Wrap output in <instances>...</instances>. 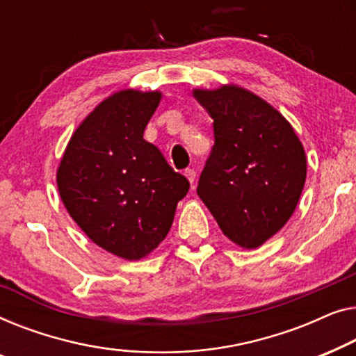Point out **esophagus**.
Listing matches in <instances>:
<instances>
[{
    "mask_svg": "<svg viewBox=\"0 0 356 356\" xmlns=\"http://www.w3.org/2000/svg\"><path fill=\"white\" fill-rule=\"evenodd\" d=\"M184 174H185V177L190 180V184L195 182V177H197V171H195L193 168H187V169H185Z\"/></svg>",
    "mask_w": 356,
    "mask_h": 356,
    "instance_id": "esophagus-1",
    "label": "esophagus"
}]
</instances>
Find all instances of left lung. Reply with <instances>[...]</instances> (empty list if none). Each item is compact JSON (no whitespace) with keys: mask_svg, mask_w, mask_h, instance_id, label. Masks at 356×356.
Wrapping results in <instances>:
<instances>
[{"mask_svg":"<svg viewBox=\"0 0 356 356\" xmlns=\"http://www.w3.org/2000/svg\"><path fill=\"white\" fill-rule=\"evenodd\" d=\"M213 119L214 145L197 193L222 234L258 248L292 216L307 179V158L285 118L247 90H195Z\"/></svg>","mask_w":356,"mask_h":356,"instance_id":"left-lung-1","label":"left lung"}]
</instances>
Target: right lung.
Returning a JSON list of instances; mask_svg holds the SVG:
<instances>
[{"label":"right lung","instance_id":"right-lung-1","mask_svg":"<svg viewBox=\"0 0 356 356\" xmlns=\"http://www.w3.org/2000/svg\"><path fill=\"white\" fill-rule=\"evenodd\" d=\"M161 93L122 90L74 132L58 169L63 203L88 238L126 259L158 247L190 184L143 138Z\"/></svg>","mask_w":356,"mask_h":356}]
</instances>
